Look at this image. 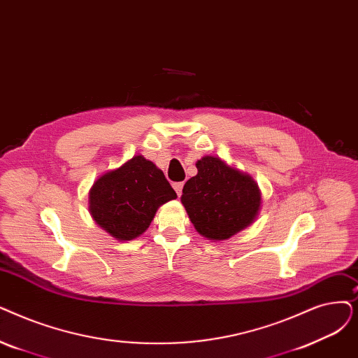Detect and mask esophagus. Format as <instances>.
I'll return each mask as SVG.
<instances>
[{"instance_id":"34e87169","label":"esophagus","mask_w":358,"mask_h":358,"mask_svg":"<svg viewBox=\"0 0 358 358\" xmlns=\"http://www.w3.org/2000/svg\"><path fill=\"white\" fill-rule=\"evenodd\" d=\"M173 187H174V190L177 192V194H178V196H181V193H182V187H184V182H174V184H173Z\"/></svg>"}]
</instances>
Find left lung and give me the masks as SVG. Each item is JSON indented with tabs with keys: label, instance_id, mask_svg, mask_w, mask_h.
Here are the masks:
<instances>
[{
	"label": "left lung",
	"instance_id": "1",
	"mask_svg": "<svg viewBox=\"0 0 358 358\" xmlns=\"http://www.w3.org/2000/svg\"><path fill=\"white\" fill-rule=\"evenodd\" d=\"M196 168L197 176L184 184L181 203L200 236L228 240L256 220L262 194L250 176L215 157L199 159Z\"/></svg>",
	"mask_w": 358,
	"mask_h": 358
}]
</instances>
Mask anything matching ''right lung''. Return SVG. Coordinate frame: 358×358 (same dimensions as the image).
<instances>
[{"mask_svg": "<svg viewBox=\"0 0 358 358\" xmlns=\"http://www.w3.org/2000/svg\"><path fill=\"white\" fill-rule=\"evenodd\" d=\"M176 197L162 171L142 155H136L93 182L89 210L108 234L118 241H129L143 234L158 208Z\"/></svg>", "mask_w": 358, "mask_h": 358, "instance_id": "1", "label": "right lung"}]
</instances>
